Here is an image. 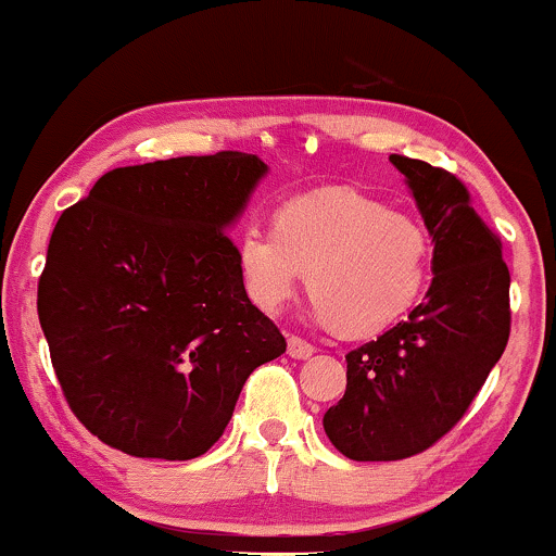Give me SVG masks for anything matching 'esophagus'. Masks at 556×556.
Listing matches in <instances>:
<instances>
[{"label":"esophagus","instance_id":"34e87169","mask_svg":"<svg viewBox=\"0 0 556 556\" xmlns=\"http://www.w3.org/2000/svg\"><path fill=\"white\" fill-rule=\"evenodd\" d=\"M314 353H316L314 344L305 342L303 337H295V334L287 337V355H290V358L305 361V358H311V355H314Z\"/></svg>","mask_w":556,"mask_h":556}]
</instances>
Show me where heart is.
Here are the masks:
<instances>
[{"instance_id": "heart-1", "label": "heart", "mask_w": 556, "mask_h": 556, "mask_svg": "<svg viewBox=\"0 0 556 556\" xmlns=\"http://www.w3.org/2000/svg\"><path fill=\"white\" fill-rule=\"evenodd\" d=\"M238 261L248 292L279 311L308 269L314 316L344 334H374L405 314L429 279L424 225L355 190H316L287 201L277 225L240 229Z\"/></svg>"}]
</instances>
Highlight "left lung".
Listing matches in <instances>:
<instances>
[{"label":"left lung","instance_id":"1","mask_svg":"<svg viewBox=\"0 0 556 556\" xmlns=\"http://www.w3.org/2000/svg\"><path fill=\"white\" fill-rule=\"evenodd\" d=\"M389 162L407 177L433 238V279L405 321L344 355L348 389L324 431L358 463L405 460L455 429L502 358L513 321L502 240L463 180L420 159Z\"/></svg>","mask_w":556,"mask_h":556}]
</instances>
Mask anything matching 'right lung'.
I'll list each match as a JSON object with an SVG mask.
<instances>
[{
  "label": "right lung",
  "instance_id": "1",
  "mask_svg": "<svg viewBox=\"0 0 556 556\" xmlns=\"http://www.w3.org/2000/svg\"><path fill=\"white\" fill-rule=\"evenodd\" d=\"M264 172L240 151L119 167L62 212L38 321L70 410L104 444L193 460L248 376L285 353L227 232Z\"/></svg>",
  "mask_w": 556,
  "mask_h": 556
}]
</instances>
